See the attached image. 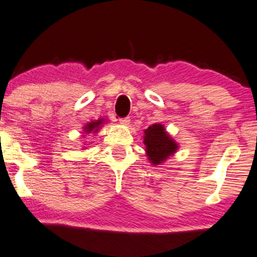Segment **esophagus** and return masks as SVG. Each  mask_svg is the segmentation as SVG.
I'll use <instances>...</instances> for the list:
<instances>
[{
    "label": "esophagus",
    "mask_w": 257,
    "mask_h": 257,
    "mask_svg": "<svg viewBox=\"0 0 257 257\" xmlns=\"http://www.w3.org/2000/svg\"><path fill=\"white\" fill-rule=\"evenodd\" d=\"M119 122H120L121 125L127 126L130 124V118H128V116H127V118H120V119H119Z\"/></svg>",
    "instance_id": "34e87169"
}]
</instances>
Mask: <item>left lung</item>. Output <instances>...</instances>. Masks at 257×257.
Instances as JSON below:
<instances>
[{"label": "left lung", "instance_id": "1", "mask_svg": "<svg viewBox=\"0 0 257 257\" xmlns=\"http://www.w3.org/2000/svg\"><path fill=\"white\" fill-rule=\"evenodd\" d=\"M146 156L153 165L164 163L178 149L176 143L162 124H153L144 131Z\"/></svg>", "mask_w": 257, "mask_h": 257}]
</instances>
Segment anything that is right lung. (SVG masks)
Wrapping results in <instances>:
<instances>
[{
	"instance_id": "obj_1",
	"label": "right lung",
	"mask_w": 257,
	"mask_h": 257,
	"mask_svg": "<svg viewBox=\"0 0 257 257\" xmlns=\"http://www.w3.org/2000/svg\"><path fill=\"white\" fill-rule=\"evenodd\" d=\"M104 122H105L104 119H98V120H94V121L88 122L87 125H85L84 131H85L86 133H92V132L95 133V132H98V130H99L100 127H101Z\"/></svg>"
}]
</instances>
